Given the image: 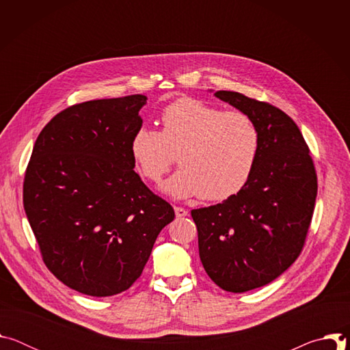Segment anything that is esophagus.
Masks as SVG:
<instances>
[{
  "mask_svg": "<svg viewBox=\"0 0 350 350\" xmlns=\"http://www.w3.org/2000/svg\"><path fill=\"white\" fill-rule=\"evenodd\" d=\"M174 212H176L177 217H185L188 215V211L184 208H180V206H174Z\"/></svg>",
  "mask_w": 350,
  "mask_h": 350,
  "instance_id": "obj_1",
  "label": "esophagus"
}]
</instances>
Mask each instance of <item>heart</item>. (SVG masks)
<instances>
[{"instance_id":"obj_1","label":"heart","mask_w":350,"mask_h":350,"mask_svg":"<svg viewBox=\"0 0 350 350\" xmlns=\"http://www.w3.org/2000/svg\"><path fill=\"white\" fill-rule=\"evenodd\" d=\"M162 130L139 127L130 141V154L142 177L159 183L177 153L180 169L163 191L185 199L223 201L251 178L260 152V133L241 111L212 107L201 99L178 98L161 113Z\"/></svg>"}]
</instances>
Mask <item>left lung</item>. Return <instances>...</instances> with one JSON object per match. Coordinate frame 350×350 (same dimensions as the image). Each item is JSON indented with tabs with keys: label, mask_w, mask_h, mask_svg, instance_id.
<instances>
[{
	"label": "left lung",
	"mask_w": 350,
	"mask_h": 350,
	"mask_svg": "<svg viewBox=\"0 0 350 350\" xmlns=\"http://www.w3.org/2000/svg\"><path fill=\"white\" fill-rule=\"evenodd\" d=\"M215 95L251 116L260 133L259 158L246 185L221 204L191 211L205 271L237 293L271 282L301 255L317 174L301 130L285 112L234 91Z\"/></svg>",
	"instance_id": "obj_1"
}]
</instances>
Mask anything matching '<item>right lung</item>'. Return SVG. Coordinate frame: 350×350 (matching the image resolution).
Masks as SVG:
<instances>
[{
	"instance_id": "add662e5",
	"label": "right lung",
	"mask_w": 350,
	"mask_h": 350,
	"mask_svg": "<svg viewBox=\"0 0 350 350\" xmlns=\"http://www.w3.org/2000/svg\"><path fill=\"white\" fill-rule=\"evenodd\" d=\"M141 94L94 99L54 116L38 134L23 206L48 270L69 288L112 296L141 275L174 211L133 170Z\"/></svg>"
}]
</instances>
